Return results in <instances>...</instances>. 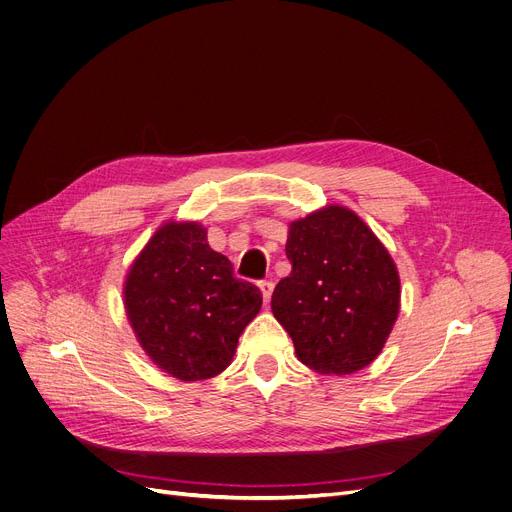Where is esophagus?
I'll use <instances>...</instances> for the list:
<instances>
[{
  "mask_svg": "<svg viewBox=\"0 0 512 512\" xmlns=\"http://www.w3.org/2000/svg\"><path fill=\"white\" fill-rule=\"evenodd\" d=\"M259 290H261V294H263V300L269 302L271 292H274V284H271L269 280H263V282H259Z\"/></svg>",
  "mask_w": 512,
  "mask_h": 512,
  "instance_id": "34e87169",
  "label": "esophagus"
}]
</instances>
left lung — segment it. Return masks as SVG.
Returning a JSON list of instances; mask_svg holds the SVG:
<instances>
[{
    "label": "left lung",
    "instance_id": "left-lung-1",
    "mask_svg": "<svg viewBox=\"0 0 512 512\" xmlns=\"http://www.w3.org/2000/svg\"><path fill=\"white\" fill-rule=\"evenodd\" d=\"M290 276L271 311L296 356L319 374H352L385 348L399 315V271L366 222L344 206H325L290 222Z\"/></svg>",
    "mask_w": 512,
    "mask_h": 512
}]
</instances>
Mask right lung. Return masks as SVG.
I'll return each instance as SVG.
<instances>
[{"label":"right lung","mask_w":512,"mask_h":512,"mask_svg":"<svg viewBox=\"0 0 512 512\" xmlns=\"http://www.w3.org/2000/svg\"><path fill=\"white\" fill-rule=\"evenodd\" d=\"M127 321L150 360L179 381L226 370L257 317L261 292L236 280L199 222H164L133 259L123 284Z\"/></svg>","instance_id":"1"}]
</instances>
